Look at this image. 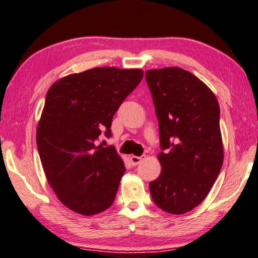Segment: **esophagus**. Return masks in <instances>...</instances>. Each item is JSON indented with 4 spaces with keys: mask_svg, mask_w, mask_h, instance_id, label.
I'll return each instance as SVG.
<instances>
[{
    "mask_svg": "<svg viewBox=\"0 0 258 258\" xmlns=\"http://www.w3.org/2000/svg\"><path fill=\"white\" fill-rule=\"evenodd\" d=\"M142 159H144L142 157H138V156H130L129 157V160H130V163H132L133 166L140 164V163L142 162Z\"/></svg>",
    "mask_w": 258,
    "mask_h": 258,
    "instance_id": "1",
    "label": "esophagus"
}]
</instances>
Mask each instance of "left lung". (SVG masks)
I'll return each mask as SVG.
<instances>
[{"instance_id":"1","label":"left lung","mask_w":258,"mask_h":258,"mask_svg":"<svg viewBox=\"0 0 258 258\" xmlns=\"http://www.w3.org/2000/svg\"><path fill=\"white\" fill-rule=\"evenodd\" d=\"M159 124L162 165L150 182L157 207L182 215L207 198L223 163L220 105L204 82L181 68L147 70Z\"/></svg>"}]
</instances>
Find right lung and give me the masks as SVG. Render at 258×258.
<instances>
[{
  "instance_id": "obj_1",
  "label": "right lung",
  "mask_w": 258,
  "mask_h": 258,
  "mask_svg": "<svg viewBox=\"0 0 258 258\" xmlns=\"http://www.w3.org/2000/svg\"><path fill=\"white\" fill-rule=\"evenodd\" d=\"M142 77L140 69L94 68L47 92L36 141L48 183L70 210L92 216L116 198L125 166L114 147L98 141L110 138L112 118Z\"/></svg>"
}]
</instances>
